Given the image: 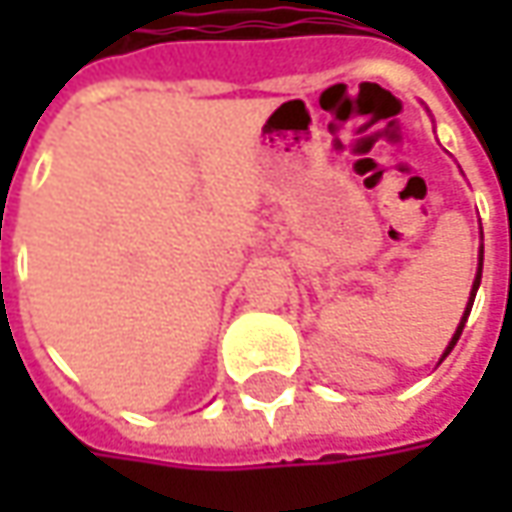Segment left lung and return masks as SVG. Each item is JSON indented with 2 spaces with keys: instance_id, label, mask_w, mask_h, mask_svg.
Masks as SVG:
<instances>
[{
  "instance_id": "left-lung-1",
  "label": "left lung",
  "mask_w": 512,
  "mask_h": 512,
  "mask_svg": "<svg viewBox=\"0 0 512 512\" xmlns=\"http://www.w3.org/2000/svg\"><path fill=\"white\" fill-rule=\"evenodd\" d=\"M482 262H484V250L479 253V273H476V282H473V290H470V302H467V310H464L462 322H459V327H456V333H453V339H450V344H447V350H444V356L453 350V344L459 342V336H462L464 330V322H467V316H470V307H473V299H476V290H479V282H482ZM442 356V359H444Z\"/></svg>"
}]
</instances>
